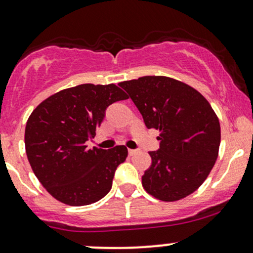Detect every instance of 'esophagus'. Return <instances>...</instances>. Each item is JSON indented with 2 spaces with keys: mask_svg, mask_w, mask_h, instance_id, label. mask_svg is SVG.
<instances>
[{
  "mask_svg": "<svg viewBox=\"0 0 253 253\" xmlns=\"http://www.w3.org/2000/svg\"><path fill=\"white\" fill-rule=\"evenodd\" d=\"M136 153H137V150H136V149H128V154L131 155V157H132V155L136 154Z\"/></svg>",
  "mask_w": 253,
  "mask_h": 253,
  "instance_id": "1",
  "label": "esophagus"
}]
</instances>
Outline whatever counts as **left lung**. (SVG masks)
Segmentation results:
<instances>
[{"label":"left lung","instance_id":"left-lung-1","mask_svg":"<svg viewBox=\"0 0 253 253\" xmlns=\"http://www.w3.org/2000/svg\"><path fill=\"white\" fill-rule=\"evenodd\" d=\"M148 128L159 129V149L142 176L144 190L164 202L195 192L213 169L220 145V124L211 104L192 86L164 76L119 84Z\"/></svg>","mask_w":253,"mask_h":253}]
</instances>
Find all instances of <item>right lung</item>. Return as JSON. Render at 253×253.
I'll return each mask as SVG.
<instances>
[{
	"label": "right lung",
	"instance_id": "add662e5",
	"mask_svg": "<svg viewBox=\"0 0 253 253\" xmlns=\"http://www.w3.org/2000/svg\"><path fill=\"white\" fill-rule=\"evenodd\" d=\"M125 99V91L115 84H81L48 96L32 112L25 126V152L35 176L53 198L79 207L108 195L127 148L88 149L85 142L94 138L108 106Z\"/></svg>",
	"mask_w": 253,
	"mask_h": 253
}]
</instances>
